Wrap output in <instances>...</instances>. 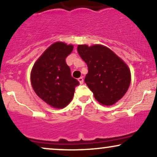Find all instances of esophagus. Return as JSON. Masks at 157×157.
<instances>
[{
    "label": "esophagus",
    "mask_w": 157,
    "mask_h": 157,
    "mask_svg": "<svg viewBox=\"0 0 157 157\" xmlns=\"http://www.w3.org/2000/svg\"><path fill=\"white\" fill-rule=\"evenodd\" d=\"M78 80H79V82H80V84H82L83 83V77H80V78L78 79Z\"/></svg>",
    "instance_id": "34e87169"
}]
</instances>
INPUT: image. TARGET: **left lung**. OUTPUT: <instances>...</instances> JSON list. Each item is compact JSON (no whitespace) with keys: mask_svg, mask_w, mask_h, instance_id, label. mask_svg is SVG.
I'll return each mask as SVG.
<instances>
[{"mask_svg":"<svg viewBox=\"0 0 157 157\" xmlns=\"http://www.w3.org/2000/svg\"><path fill=\"white\" fill-rule=\"evenodd\" d=\"M77 51L88 66L85 82L95 99L107 106L121 99L131 82V74L126 64L102 45H79Z\"/></svg>","mask_w":157,"mask_h":157,"instance_id":"left-lung-1","label":"left lung"}]
</instances>
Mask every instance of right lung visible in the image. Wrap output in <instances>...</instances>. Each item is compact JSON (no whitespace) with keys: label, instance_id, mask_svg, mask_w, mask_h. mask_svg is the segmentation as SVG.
<instances>
[{"label":"right lung","instance_id":"obj_1","mask_svg":"<svg viewBox=\"0 0 157 157\" xmlns=\"http://www.w3.org/2000/svg\"><path fill=\"white\" fill-rule=\"evenodd\" d=\"M73 50V45L56 42L36 60L31 74L35 93L55 108H63L72 99L79 81L71 77L66 58Z\"/></svg>","mask_w":157,"mask_h":157}]
</instances>
